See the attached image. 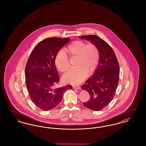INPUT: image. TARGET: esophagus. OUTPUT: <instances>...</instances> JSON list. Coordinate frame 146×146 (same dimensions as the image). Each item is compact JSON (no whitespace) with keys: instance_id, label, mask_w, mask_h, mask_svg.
I'll use <instances>...</instances> for the list:
<instances>
[{"instance_id":"obj_1","label":"esophagus","mask_w":146,"mask_h":146,"mask_svg":"<svg viewBox=\"0 0 146 146\" xmlns=\"http://www.w3.org/2000/svg\"><path fill=\"white\" fill-rule=\"evenodd\" d=\"M73 88L76 89H79V90H80L81 89L80 86L79 85H73Z\"/></svg>"}]
</instances>
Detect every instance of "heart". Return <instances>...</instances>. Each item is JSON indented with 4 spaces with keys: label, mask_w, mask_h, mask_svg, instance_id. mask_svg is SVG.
I'll return each mask as SVG.
<instances>
[{
    "label": "heart",
    "mask_w": 146,
    "mask_h": 146,
    "mask_svg": "<svg viewBox=\"0 0 146 146\" xmlns=\"http://www.w3.org/2000/svg\"><path fill=\"white\" fill-rule=\"evenodd\" d=\"M64 51L70 59L75 58V67L63 76L64 82L73 84L80 83L87 74H91L97 69L100 60V53L95 44H86L82 40L74 41L64 48ZM66 54L62 51H59L55 58L56 67L62 73L67 72L70 66Z\"/></svg>",
    "instance_id": "1"
}]
</instances>
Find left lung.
<instances>
[{
  "label": "left lung",
  "mask_w": 146,
  "mask_h": 146,
  "mask_svg": "<svg viewBox=\"0 0 146 146\" xmlns=\"http://www.w3.org/2000/svg\"><path fill=\"white\" fill-rule=\"evenodd\" d=\"M80 38L90 40L100 51V60L97 69L82 86L90 96L88 102H83L84 106L98 111L110 104L115 95L119 79V63L111 46L99 36L88 35Z\"/></svg>",
  "instance_id": "left-lung-1"
}]
</instances>
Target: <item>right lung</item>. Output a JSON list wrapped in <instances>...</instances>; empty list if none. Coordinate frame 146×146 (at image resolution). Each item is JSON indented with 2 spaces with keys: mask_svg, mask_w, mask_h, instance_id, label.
Masks as SVG:
<instances>
[{
  "mask_svg": "<svg viewBox=\"0 0 146 146\" xmlns=\"http://www.w3.org/2000/svg\"><path fill=\"white\" fill-rule=\"evenodd\" d=\"M70 38L51 37L38 42L29 56L25 79L29 96L33 103L44 111L54 108L62 100L64 92L72 86L55 88L60 77L56 67V54Z\"/></svg>",
  "mask_w": 146,
  "mask_h": 146,
  "instance_id": "right-lung-1",
  "label": "right lung"
}]
</instances>
